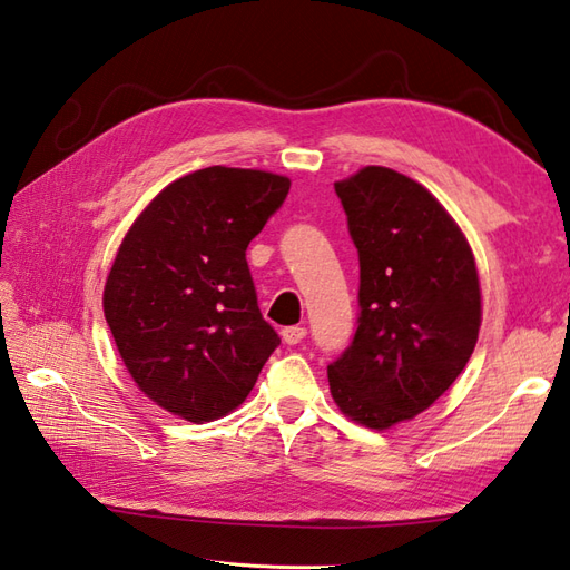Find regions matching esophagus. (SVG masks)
I'll list each match as a JSON object with an SVG mask.
<instances>
[{"label":"esophagus","instance_id":"1","mask_svg":"<svg viewBox=\"0 0 570 570\" xmlns=\"http://www.w3.org/2000/svg\"><path fill=\"white\" fill-rule=\"evenodd\" d=\"M281 334H283V341H285L287 346H295V344H299L302 338L307 336V328L305 326H285Z\"/></svg>","mask_w":570,"mask_h":570}]
</instances>
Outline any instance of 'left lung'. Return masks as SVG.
I'll use <instances>...</instances> for the list:
<instances>
[{
    "label": "left lung",
    "instance_id": "8db88e82",
    "mask_svg": "<svg viewBox=\"0 0 570 570\" xmlns=\"http://www.w3.org/2000/svg\"><path fill=\"white\" fill-rule=\"evenodd\" d=\"M358 248V328L328 363L338 410L390 429L444 395L480 328V283L459 224L426 187L368 166L334 183Z\"/></svg>",
    "mask_w": 570,
    "mask_h": 570
}]
</instances>
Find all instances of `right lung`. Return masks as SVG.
<instances>
[{
    "label": "right lung",
    "instance_id": "obj_1",
    "mask_svg": "<svg viewBox=\"0 0 570 570\" xmlns=\"http://www.w3.org/2000/svg\"><path fill=\"white\" fill-rule=\"evenodd\" d=\"M283 175L212 166L170 183L124 236L105 317L134 383L187 422L242 404L281 346L246 248L283 207Z\"/></svg>",
    "mask_w": 570,
    "mask_h": 570
}]
</instances>
